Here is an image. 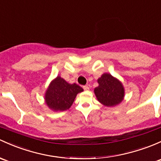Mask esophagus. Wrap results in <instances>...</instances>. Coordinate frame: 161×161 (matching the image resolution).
I'll list each match as a JSON object with an SVG mask.
<instances>
[{"label": "esophagus", "instance_id": "esophagus-1", "mask_svg": "<svg viewBox=\"0 0 161 161\" xmlns=\"http://www.w3.org/2000/svg\"><path fill=\"white\" fill-rule=\"evenodd\" d=\"M83 89L85 91H89V87L88 86H83Z\"/></svg>", "mask_w": 161, "mask_h": 161}]
</instances>
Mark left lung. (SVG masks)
Returning a JSON list of instances; mask_svg holds the SVG:
<instances>
[{
    "instance_id": "1",
    "label": "left lung",
    "mask_w": 161,
    "mask_h": 161,
    "mask_svg": "<svg viewBox=\"0 0 161 161\" xmlns=\"http://www.w3.org/2000/svg\"><path fill=\"white\" fill-rule=\"evenodd\" d=\"M97 82L99 86L95 88L94 93L103 106L113 107L120 104L124 99V87L117 78L106 72L97 79Z\"/></svg>"
}]
</instances>
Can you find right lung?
Listing matches in <instances>:
<instances>
[{
  "mask_svg": "<svg viewBox=\"0 0 161 161\" xmlns=\"http://www.w3.org/2000/svg\"><path fill=\"white\" fill-rule=\"evenodd\" d=\"M83 91L77 84L67 82L58 75L50 82L45 94V102L53 112H61L69 109L78 93Z\"/></svg>",
  "mask_w": 161,
  "mask_h": 161,
  "instance_id": "right-lung-1",
  "label": "right lung"
}]
</instances>
